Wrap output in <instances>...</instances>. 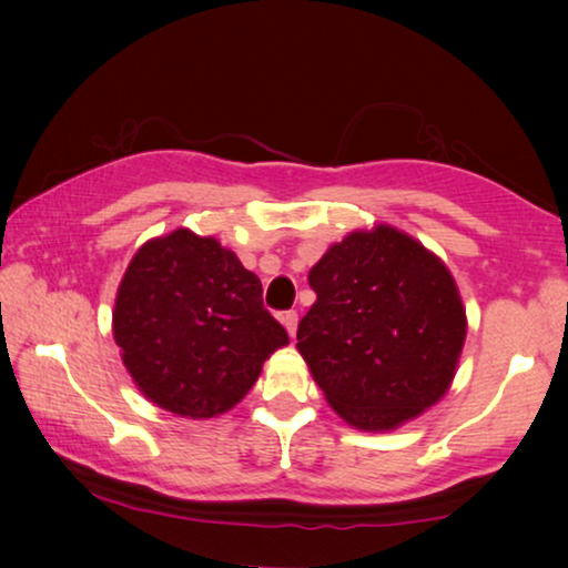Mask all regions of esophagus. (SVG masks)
I'll list each match as a JSON object with an SVG mask.
<instances>
[{
  "instance_id": "esophagus-1",
  "label": "esophagus",
  "mask_w": 568,
  "mask_h": 568,
  "mask_svg": "<svg viewBox=\"0 0 568 568\" xmlns=\"http://www.w3.org/2000/svg\"><path fill=\"white\" fill-rule=\"evenodd\" d=\"M278 317H282L286 333L294 336V333H297V313H294V310H286V313H282Z\"/></svg>"
}]
</instances>
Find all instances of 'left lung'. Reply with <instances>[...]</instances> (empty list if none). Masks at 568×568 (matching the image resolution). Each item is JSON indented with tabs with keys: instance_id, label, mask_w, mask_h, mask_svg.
<instances>
[{
	"instance_id": "left-lung-1",
	"label": "left lung",
	"mask_w": 568,
	"mask_h": 568,
	"mask_svg": "<svg viewBox=\"0 0 568 568\" xmlns=\"http://www.w3.org/2000/svg\"><path fill=\"white\" fill-rule=\"evenodd\" d=\"M307 278L317 300L297 325V348L341 418L395 429L447 393L465 310L437 255L379 224L333 245Z\"/></svg>"
}]
</instances>
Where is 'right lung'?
Segmentation results:
<instances>
[{"instance_id": "obj_1", "label": "right lung", "mask_w": 568, "mask_h": 568, "mask_svg": "<svg viewBox=\"0 0 568 568\" xmlns=\"http://www.w3.org/2000/svg\"><path fill=\"white\" fill-rule=\"evenodd\" d=\"M113 336L146 398L189 418L224 414L290 344L237 255L189 230L150 240L119 286Z\"/></svg>"}]
</instances>
